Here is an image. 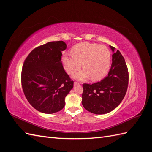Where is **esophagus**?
I'll return each mask as SVG.
<instances>
[{
  "label": "esophagus",
  "mask_w": 152,
  "mask_h": 152,
  "mask_svg": "<svg viewBox=\"0 0 152 152\" xmlns=\"http://www.w3.org/2000/svg\"><path fill=\"white\" fill-rule=\"evenodd\" d=\"M74 86H79V85H80V83H79V82H74Z\"/></svg>",
  "instance_id": "34e87169"
}]
</instances>
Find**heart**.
<instances>
[{
  "mask_svg": "<svg viewBox=\"0 0 152 152\" xmlns=\"http://www.w3.org/2000/svg\"><path fill=\"white\" fill-rule=\"evenodd\" d=\"M71 56L64 55L61 61L64 68L72 74L82 66L83 70L75 73L77 80H85L91 77L94 81L103 79L109 72L111 54L104 45L89 42L78 44L71 50Z\"/></svg>",
  "mask_w": 152,
  "mask_h": 152,
  "instance_id": "b5f03b06",
  "label": "heart"
}]
</instances>
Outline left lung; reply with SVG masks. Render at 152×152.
I'll list each match as a JSON object with an SVG mask.
<instances>
[{"instance_id":"obj_1","label":"left lung","mask_w":152,"mask_h":152,"mask_svg":"<svg viewBox=\"0 0 152 152\" xmlns=\"http://www.w3.org/2000/svg\"><path fill=\"white\" fill-rule=\"evenodd\" d=\"M112 63L108 75L93 84H84L82 104L87 111L94 114L109 113L117 107L126 95L129 82L127 67L118 50L110 45Z\"/></svg>"}]
</instances>
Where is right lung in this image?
Instances as JSON below:
<instances>
[{
  "mask_svg": "<svg viewBox=\"0 0 152 152\" xmlns=\"http://www.w3.org/2000/svg\"><path fill=\"white\" fill-rule=\"evenodd\" d=\"M63 41L49 42L36 48L25 60L21 85L26 98L35 109L54 113L65 107V99L73 87L63 67L61 52L66 49Z\"/></svg>",
  "mask_w": 152,
  "mask_h": 152,
  "instance_id": "right-lung-1",
  "label": "right lung"
}]
</instances>
